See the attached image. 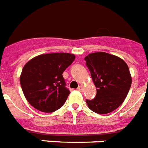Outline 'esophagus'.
<instances>
[{"label":"esophagus","mask_w":148,"mask_h":148,"mask_svg":"<svg viewBox=\"0 0 148 148\" xmlns=\"http://www.w3.org/2000/svg\"><path fill=\"white\" fill-rule=\"evenodd\" d=\"M78 90H79V91L82 92L83 91V87L82 86H79V88H78Z\"/></svg>","instance_id":"esophagus-1"}]
</instances>
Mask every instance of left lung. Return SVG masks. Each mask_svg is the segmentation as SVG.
<instances>
[{
    "label": "left lung",
    "instance_id": "8db88e82",
    "mask_svg": "<svg viewBox=\"0 0 148 148\" xmlns=\"http://www.w3.org/2000/svg\"><path fill=\"white\" fill-rule=\"evenodd\" d=\"M97 88L93 99H86L88 108L104 114L113 112L126 99L132 84V77L123 60L106 52L89 54L84 58Z\"/></svg>",
    "mask_w": 148,
    "mask_h": 148
}]
</instances>
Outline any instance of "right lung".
<instances>
[{
    "label": "right lung",
    "mask_w": 148,
    "mask_h": 148,
    "mask_svg": "<svg viewBox=\"0 0 148 148\" xmlns=\"http://www.w3.org/2000/svg\"><path fill=\"white\" fill-rule=\"evenodd\" d=\"M75 58L69 53L44 54L24 66L20 84L25 98L34 108L50 113L64 106L70 92L62 74Z\"/></svg>",
    "instance_id": "add662e5"
}]
</instances>
